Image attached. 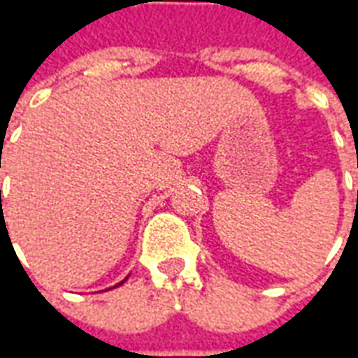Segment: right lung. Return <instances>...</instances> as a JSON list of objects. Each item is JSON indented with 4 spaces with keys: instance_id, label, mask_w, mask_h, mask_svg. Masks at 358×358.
Listing matches in <instances>:
<instances>
[{
    "instance_id": "1",
    "label": "right lung",
    "mask_w": 358,
    "mask_h": 358,
    "mask_svg": "<svg viewBox=\"0 0 358 358\" xmlns=\"http://www.w3.org/2000/svg\"><path fill=\"white\" fill-rule=\"evenodd\" d=\"M122 282H124V280H122ZM122 282H120V284H122ZM120 284H118V285H120Z\"/></svg>"
}]
</instances>
